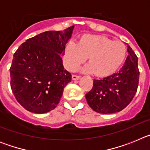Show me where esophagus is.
Masks as SVG:
<instances>
[{
    "label": "esophagus",
    "instance_id": "esophagus-1",
    "mask_svg": "<svg viewBox=\"0 0 150 150\" xmlns=\"http://www.w3.org/2000/svg\"><path fill=\"white\" fill-rule=\"evenodd\" d=\"M79 78H80V76H78V75H75V74H73L72 75V79H74V80H77Z\"/></svg>",
    "mask_w": 150,
    "mask_h": 150
}]
</instances>
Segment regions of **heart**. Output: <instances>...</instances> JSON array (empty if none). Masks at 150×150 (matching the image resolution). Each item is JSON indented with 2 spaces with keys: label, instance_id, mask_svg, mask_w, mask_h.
Listing matches in <instances>:
<instances>
[{
  "label": "heart",
  "instance_id": "1",
  "mask_svg": "<svg viewBox=\"0 0 150 150\" xmlns=\"http://www.w3.org/2000/svg\"><path fill=\"white\" fill-rule=\"evenodd\" d=\"M126 53V47L121 41H112L101 35L85 34L78 43L71 41L67 43L64 59L67 68L73 71L88 57L89 64L83 71L104 77L110 76L120 68Z\"/></svg>",
  "mask_w": 150,
  "mask_h": 150
}]
</instances>
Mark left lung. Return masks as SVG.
I'll return each mask as SVG.
<instances>
[{"label": "left lung", "instance_id": "left-lung-1", "mask_svg": "<svg viewBox=\"0 0 150 150\" xmlns=\"http://www.w3.org/2000/svg\"><path fill=\"white\" fill-rule=\"evenodd\" d=\"M128 52L124 66L119 72L102 79H94L93 87L86 98L95 112L103 114L120 112L134 97L140 75L138 59L128 45Z\"/></svg>", "mask_w": 150, "mask_h": 150}]
</instances>
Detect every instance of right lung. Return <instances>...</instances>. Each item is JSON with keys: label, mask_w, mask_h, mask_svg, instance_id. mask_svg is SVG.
<instances>
[{"label": "right lung", "mask_w": 150, "mask_h": 150, "mask_svg": "<svg viewBox=\"0 0 150 150\" xmlns=\"http://www.w3.org/2000/svg\"><path fill=\"white\" fill-rule=\"evenodd\" d=\"M74 28L48 30L29 38L13 55L10 86L17 101L28 111L41 114L59 104L64 88L71 81L61 54Z\"/></svg>", "instance_id": "right-lung-1"}]
</instances>
